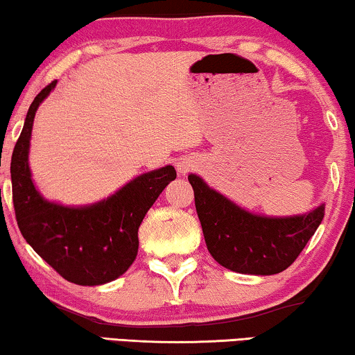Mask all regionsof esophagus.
Wrapping results in <instances>:
<instances>
[{"label":"esophagus","instance_id":"34e87169","mask_svg":"<svg viewBox=\"0 0 355 355\" xmlns=\"http://www.w3.org/2000/svg\"><path fill=\"white\" fill-rule=\"evenodd\" d=\"M178 171L179 173H182V174H186L189 169L192 168V162H189V159H181V162H178Z\"/></svg>","mask_w":355,"mask_h":355}]
</instances>
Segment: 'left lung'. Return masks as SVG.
Here are the masks:
<instances>
[{
  "label": "left lung",
  "instance_id": "1",
  "mask_svg": "<svg viewBox=\"0 0 355 355\" xmlns=\"http://www.w3.org/2000/svg\"><path fill=\"white\" fill-rule=\"evenodd\" d=\"M207 249L225 268L244 275H276L294 263L324 216V205L299 216L254 215L189 174Z\"/></svg>",
  "mask_w": 355,
  "mask_h": 355
}]
</instances>
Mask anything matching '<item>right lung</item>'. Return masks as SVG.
<instances>
[{
    "mask_svg": "<svg viewBox=\"0 0 355 355\" xmlns=\"http://www.w3.org/2000/svg\"><path fill=\"white\" fill-rule=\"evenodd\" d=\"M56 80L32 101L11 158L12 202L17 226L32 249L62 278L80 286L110 283L137 257L139 226L163 189L176 179L164 166L125 184L114 196L89 207H62L45 200L33 186L28 147L33 118Z\"/></svg>",
    "mask_w": 355,
    "mask_h": 355,
    "instance_id": "obj_1",
    "label": "right lung"
}]
</instances>
